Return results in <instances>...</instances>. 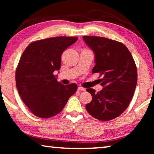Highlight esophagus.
I'll return each mask as SVG.
<instances>
[{"mask_svg": "<svg viewBox=\"0 0 154 154\" xmlns=\"http://www.w3.org/2000/svg\"><path fill=\"white\" fill-rule=\"evenodd\" d=\"M78 90H79V91H85V88H84L83 87H81V86H79V87L78 88Z\"/></svg>", "mask_w": 154, "mask_h": 154, "instance_id": "1", "label": "esophagus"}]
</instances>
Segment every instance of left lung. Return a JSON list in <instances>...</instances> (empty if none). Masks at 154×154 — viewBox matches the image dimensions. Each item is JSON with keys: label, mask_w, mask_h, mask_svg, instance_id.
<instances>
[{"label": "left lung", "mask_w": 154, "mask_h": 154, "mask_svg": "<svg viewBox=\"0 0 154 154\" xmlns=\"http://www.w3.org/2000/svg\"><path fill=\"white\" fill-rule=\"evenodd\" d=\"M83 41L94 52L95 65L92 73H99L103 89L87 91L92 100L85 106L92 116L108 121L119 116L129 106L135 90L137 71L130 52L120 42L104 37L85 36Z\"/></svg>", "instance_id": "obj_1"}]
</instances>
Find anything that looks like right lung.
Returning a JSON list of instances; mask_svg holds the SVG:
<instances>
[{
    "label": "right lung",
    "mask_w": 154,
    "mask_h": 154,
    "mask_svg": "<svg viewBox=\"0 0 154 154\" xmlns=\"http://www.w3.org/2000/svg\"><path fill=\"white\" fill-rule=\"evenodd\" d=\"M77 40L66 36L40 40L23 52L16 69V86L23 102L36 116L48 119L61 112L77 90L76 84L63 85L54 74L60 69L62 52Z\"/></svg>",
    "instance_id": "right-lung-1"
}]
</instances>
